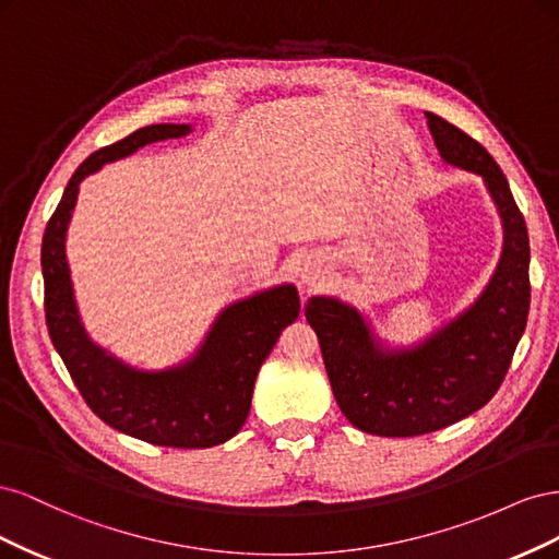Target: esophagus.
<instances>
[{
	"mask_svg": "<svg viewBox=\"0 0 559 559\" xmlns=\"http://www.w3.org/2000/svg\"><path fill=\"white\" fill-rule=\"evenodd\" d=\"M317 270H312V267H306V270H302V282H306V284H314L317 282Z\"/></svg>",
	"mask_w": 559,
	"mask_h": 559,
	"instance_id": "esophagus-1",
	"label": "esophagus"
}]
</instances>
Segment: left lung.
I'll list each match as a JSON object with an SVG mask.
<instances>
[{
    "instance_id": "obj_1",
    "label": "left lung",
    "mask_w": 559,
    "mask_h": 559,
    "mask_svg": "<svg viewBox=\"0 0 559 559\" xmlns=\"http://www.w3.org/2000/svg\"><path fill=\"white\" fill-rule=\"evenodd\" d=\"M427 126L448 165L483 177L501 216L503 249L476 302L413 347L382 345L368 319L343 300H308L333 396L354 427L373 436L431 433L480 411L509 373L530 314V238L509 181L445 118L427 111Z\"/></svg>"
}]
</instances>
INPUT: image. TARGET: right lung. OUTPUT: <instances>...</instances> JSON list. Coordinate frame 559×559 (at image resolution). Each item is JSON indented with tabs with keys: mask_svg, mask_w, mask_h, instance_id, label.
Segmentation results:
<instances>
[{
	"mask_svg": "<svg viewBox=\"0 0 559 559\" xmlns=\"http://www.w3.org/2000/svg\"><path fill=\"white\" fill-rule=\"evenodd\" d=\"M191 130L186 123L146 126L95 151L67 183L41 242L48 335L81 396L109 427L165 448H212L238 433L251 408L261 364L282 329L300 312L294 284H277L230 302L218 312L193 357L165 370H142L121 361L93 343L83 329L64 253L79 183L105 163L126 158L151 142L183 138Z\"/></svg>",
	"mask_w": 559,
	"mask_h": 559,
	"instance_id": "obj_1",
	"label": "right lung"
}]
</instances>
